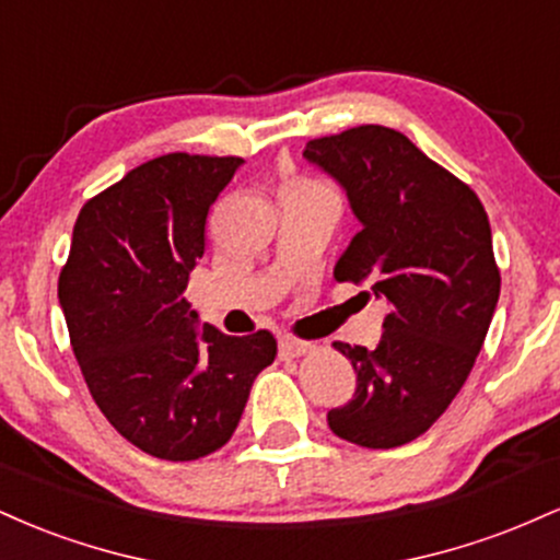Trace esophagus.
Here are the masks:
<instances>
[{"label": "esophagus", "mask_w": 560, "mask_h": 560, "mask_svg": "<svg viewBox=\"0 0 560 560\" xmlns=\"http://www.w3.org/2000/svg\"><path fill=\"white\" fill-rule=\"evenodd\" d=\"M307 352H313V345L298 342V339H281L279 342L281 361H298V358H305Z\"/></svg>", "instance_id": "esophagus-1"}]
</instances>
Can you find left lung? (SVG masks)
<instances>
[{
    "label": "left lung",
    "mask_w": 560,
    "mask_h": 560,
    "mask_svg": "<svg viewBox=\"0 0 560 560\" xmlns=\"http://www.w3.org/2000/svg\"><path fill=\"white\" fill-rule=\"evenodd\" d=\"M302 158L342 186L361 223L334 276L389 302L376 350L334 342L358 387L326 421L361 447H400L445 413L485 345L500 298L490 221L464 182L395 128L313 139Z\"/></svg>",
    "instance_id": "left-lung-1"
}]
</instances>
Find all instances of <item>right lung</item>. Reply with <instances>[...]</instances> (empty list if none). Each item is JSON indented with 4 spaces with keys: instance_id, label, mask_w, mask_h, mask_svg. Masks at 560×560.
I'll use <instances>...</instances> for the list:
<instances>
[{
    "instance_id": "1",
    "label": "right lung",
    "mask_w": 560,
    "mask_h": 560,
    "mask_svg": "<svg viewBox=\"0 0 560 560\" xmlns=\"http://www.w3.org/2000/svg\"><path fill=\"white\" fill-rule=\"evenodd\" d=\"M242 158L173 152L83 205L57 298L94 402L131 445L197 460L234 434L271 331L229 337L184 298L205 223Z\"/></svg>"
}]
</instances>
